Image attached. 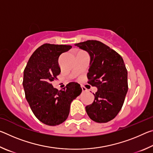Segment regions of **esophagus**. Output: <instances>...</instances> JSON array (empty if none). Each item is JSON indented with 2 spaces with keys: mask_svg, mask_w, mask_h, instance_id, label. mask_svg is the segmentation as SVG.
I'll list each match as a JSON object with an SVG mask.
<instances>
[{
  "mask_svg": "<svg viewBox=\"0 0 153 153\" xmlns=\"http://www.w3.org/2000/svg\"><path fill=\"white\" fill-rule=\"evenodd\" d=\"M81 88H82V91L83 92H86V88H85L84 86H81Z\"/></svg>",
  "mask_w": 153,
  "mask_h": 153,
  "instance_id": "obj_1",
  "label": "esophagus"
}]
</instances>
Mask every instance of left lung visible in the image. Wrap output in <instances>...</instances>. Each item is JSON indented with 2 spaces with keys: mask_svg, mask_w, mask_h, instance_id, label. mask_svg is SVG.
<instances>
[{
  "mask_svg": "<svg viewBox=\"0 0 153 153\" xmlns=\"http://www.w3.org/2000/svg\"><path fill=\"white\" fill-rule=\"evenodd\" d=\"M88 52L90 57L88 82L97 88L94 100L86 107L92 120L107 123L121 109L128 90V71L117 52L97 40H87L75 45Z\"/></svg>",
  "mask_w": 153,
  "mask_h": 153,
  "instance_id": "1",
  "label": "left lung"
}]
</instances>
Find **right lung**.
I'll return each mask as SVG.
<instances>
[{"label": "right lung", "instance_id": "add662e5", "mask_svg": "<svg viewBox=\"0 0 153 153\" xmlns=\"http://www.w3.org/2000/svg\"><path fill=\"white\" fill-rule=\"evenodd\" d=\"M70 45L45 44L34 51L24 71L25 98L34 115L48 126H57L68 117L71 102L81 94L82 88L70 82L62 90L51 82L61 73L59 57L71 48Z\"/></svg>", "mask_w": 153, "mask_h": 153}]
</instances>
